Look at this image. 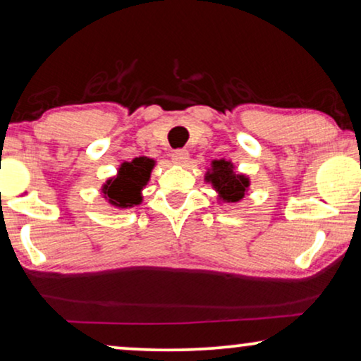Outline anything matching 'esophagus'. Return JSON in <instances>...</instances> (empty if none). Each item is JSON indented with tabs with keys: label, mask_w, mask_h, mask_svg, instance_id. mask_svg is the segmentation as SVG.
Wrapping results in <instances>:
<instances>
[{
	"label": "esophagus",
	"mask_w": 361,
	"mask_h": 361,
	"mask_svg": "<svg viewBox=\"0 0 361 361\" xmlns=\"http://www.w3.org/2000/svg\"><path fill=\"white\" fill-rule=\"evenodd\" d=\"M189 161V151L187 149H176L172 153V163L176 164H185Z\"/></svg>",
	"instance_id": "esophagus-1"
}]
</instances>
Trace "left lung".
Returning <instances> with one entry per match:
<instances>
[{
  "instance_id": "1",
  "label": "left lung",
  "mask_w": 361,
  "mask_h": 361,
  "mask_svg": "<svg viewBox=\"0 0 361 361\" xmlns=\"http://www.w3.org/2000/svg\"><path fill=\"white\" fill-rule=\"evenodd\" d=\"M208 180H212L213 187L221 193L223 200L228 202L241 200L249 185L247 177L234 174L231 164L223 159L213 161V172L208 174Z\"/></svg>"
}]
</instances>
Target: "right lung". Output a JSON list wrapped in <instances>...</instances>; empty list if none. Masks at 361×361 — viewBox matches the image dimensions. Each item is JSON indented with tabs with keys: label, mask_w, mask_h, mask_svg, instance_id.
<instances>
[{
	"label": "right lung",
	"mask_w": 361,
	"mask_h": 361,
	"mask_svg": "<svg viewBox=\"0 0 361 361\" xmlns=\"http://www.w3.org/2000/svg\"><path fill=\"white\" fill-rule=\"evenodd\" d=\"M153 159L137 158L132 163H123L116 179H111L104 185V193L112 205L132 207L142 202L140 190L146 185L153 169Z\"/></svg>",
	"instance_id": "1"
}]
</instances>
